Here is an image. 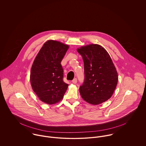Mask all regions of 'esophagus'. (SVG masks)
Returning a JSON list of instances; mask_svg holds the SVG:
<instances>
[{"label":"esophagus","instance_id":"1","mask_svg":"<svg viewBox=\"0 0 146 146\" xmlns=\"http://www.w3.org/2000/svg\"><path fill=\"white\" fill-rule=\"evenodd\" d=\"M72 83L73 84H76L77 83V79L76 78H75L73 79V80L72 81Z\"/></svg>","mask_w":146,"mask_h":146}]
</instances>
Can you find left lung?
<instances>
[{
  "label": "left lung",
  "mask_w": 146,
  "mask_h": 146,
  "mask_svg": "<svg viewBox=\"0 0 146 146\" xmlns=\"http://www.w3.org/2000/svg\"><path fill=\"white\" fill-rule=\"evenodd\" d=\"M82 56L85 81L79 88L84 100L93 105L101 104L112 96L118 74L110 56L103 46L91 44L77 49Z\"/></svg>",
  "instance_id": "1"
}]
</instances>
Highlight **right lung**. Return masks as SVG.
I'll use <instances>...</instances> for the list:
<instances>
[{
    "label": "right lung",
    "mask_w": 146,
    "mask_h": 146,
    "mask_svg": "<svg viewBox=\"0 0 146 146\" xmlns=\"http://www.w3.org/2000/svg\"><path fill=\"white\" fill-rule=\"evenodd\" d=\"M69 45L49 40L36 55L31 68L30 83L39 100L46 104L58 103L62 100L68 85L63 81L61 62Z\"/></svg>",
    "instance_id": "add662e5"
}]
</instances>
